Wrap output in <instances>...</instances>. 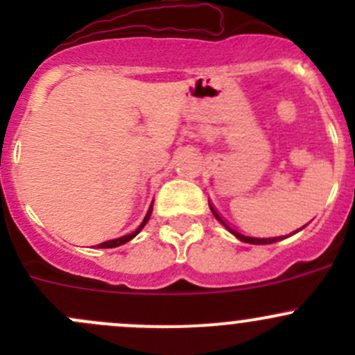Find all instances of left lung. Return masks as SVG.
Here are the masks:
<instances>
[{
  "instance_id": "1",
  "label": "left lung",
  "mask_w": 355,
  "mask_h": 355,
  "mask_svg": "<svg viewBox=\"0 0 355 355\" xmlns=\"http://www.w3.org/2000/svg\"><path fill=\"white\" fill-rule=\"evenodd\" d=\"M209 207H211V211H213L214 218H216V220L220 221V223H223L225 227H227L228 230H230L232 234L235 235V237H237V239H241L242 242H247V244H273V242H278V241H282V239H284V237H273V239H256V237H247V235L241 234V232H239V230H235V228H232L230 225L227 223V220H225V218H221V214L218 213V211H216V207H214L213 204H209Z\"/></svg>"
}]
</instances>
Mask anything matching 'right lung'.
<instances>
[{
	"instance_id": "1",
	"label": "right lung",
	"mask_w": 355,
	"mask_h": 355,
	"mask_svg": "<svg viewBox=\"0 0 355 355\" xmlns=\"http://www.w3.org/2000/svg\"><path fill=\"white\" fill-rule=\"evenodd\" d=\"M151 213H153V206L149 207V211H148V214H146V218H144V221H142L141 223V227L137 228V230L135 232H132V234H128V235H123V237H120V239H114V241H108V242H103V244H99L98 247H101V249H111V247H118V245H121V244H125V242H128V241H132V239L135 237V235L139 234V232L142 230V228H144V225L148 223V220H149V216H151Z\"/></svg>"
}]
</instances>
